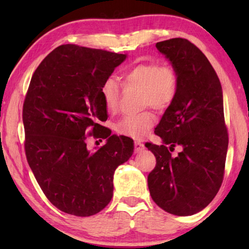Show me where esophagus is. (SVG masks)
<instances>
[{
    "instance_id": "obj_1",
    "label": "esophagus",
    "mask_w": 249,
    "mask_h": 249,
    "mask_svg": "<svg viewBox=\"0 0 249 249\" xmlns=\"http://www.w3.org/2000/svg\"><path fill=\"white\" fill-rule=\"evenodd\" d=\"M144 149H145V146H144L143 143H141V142H139V141L135 142V152L136 153H140V152L143 151Z\"/></svg>"
}]
</instances>
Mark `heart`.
<instances>
[{
  "mask_svg": "<svg viewBox=\"0 0 249 249\" xmlns=\"http://www.w3.org/2000/svg\"><path fill=\"white\" fill-rule=\"evenodd\" d=\"M126 87L143 91L142 100L144 106L156 110H165L173 103L178 92V76L171 67L157 63H140L128 68L122 75ZM100 95L106 109L115 112L119 109L121 87L113 77H109L100 88ZM155 123L154 115L143 112L127 115L116 124V131L133 139H141Z\"/></svg>",
  "mask_w": 249,
  "mask_h": 249,
  "instance_id": "1",
  "label": "heart"
}]
</instances>
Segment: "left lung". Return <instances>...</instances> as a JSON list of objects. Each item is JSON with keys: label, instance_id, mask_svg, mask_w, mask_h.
I'll return each instance as SVG.
<instances>
[{"label": "left lung", "instance_id": "left-lung-1", "mask_svg": "<svg viewBox=\"0 0 249 249\" xmlns=\"http://www.w3.org/2000/svg\"><path fill=\"white\" fill-rule=\"evenodd\" d=\"M156 48L177 72L178 92L155 128L162 144H145L156 157L147 185L163 211L189 216L206 208L223 183L228 150L223 89L206 56L187 39L160 41ZM177 145L182 151L174 158Z\"/></svg>", "mask_w": 249, "mask_h": 249}]
</instances>
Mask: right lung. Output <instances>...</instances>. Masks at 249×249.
<instances>
[{
    "label": "right lung",
    "mask_w": 249,
    "mask_h": 249,
    "mask_svg": "<svg viewBox=\"0 0 249 249\" xmlns=\"http://www.w3.org/2000/svg\"><path fill=\"white\" fill-rule=\"evenodd\" d=\"M127 54L62 45L31 79L23 104L25 154L46 197L62 212L91 216L113 196L115 169L134 153V140L111 135L100 88ZM107 139L95 151L86 136Z\"/></svg>",
    "instance_id": "right-lung-1"
}]
</instances>
